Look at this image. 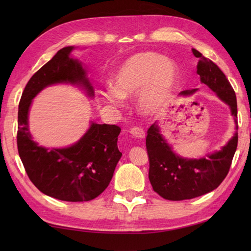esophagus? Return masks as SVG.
Returning <instances> with one entry per match:
<instances>
[{
  "label": "esophagus",
  "mask_w": 251,
  "mask_h": 251,
  "mask_svg": "<svg viewBox=\"0 0 251 251\" xmlns=\"http://www.w3.org/2000/svg\"><path fill=\"white\" fill-rule=\"evenodd\" d=\"M129 132L135 138H138V139H143V138L146 137L145 131H143V129L140 128V127H132Z\"/></svg>",
  "instance_id": "34e87169"
}]
</instances>
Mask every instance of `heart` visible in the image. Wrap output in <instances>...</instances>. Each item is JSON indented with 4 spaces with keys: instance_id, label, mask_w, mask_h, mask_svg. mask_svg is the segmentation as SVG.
I'll return each instance as SVG.
<instances>
[{
    "instance_id": "obj_1",
    "label": "heart",
    "mask_w": 251,
    "mask_h": 251,
    "mask_svg": "<svg viewBox=\"0 0 251 251\" xmlns=\"http://www.w3.org/2000/svg\"><path fill=\"white\" fill-rule=\"evenodd\" d=\"M180 82L177 66L154 51L130 56L117 67L111 76V86L102 93V100L117 106L122 99L138 96V108L142 114L153 115L167 105Z\"/></svg>"
}]
</instances>
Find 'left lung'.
I'll list each match as a JSON object with an SVG mask.
<instances>
[{"label":"left lung","mask_w":251,"mask_h":251,"mask_svg":"<svg viewBox=\"0 0 251 251\" xmlns=\"http://www.w3.org/2000/svg\"><path fill=\"white\" fill-rule=\"evenodd\" d=\"M199 58L197 74L201 83L209 87L223 102L230 106L235 122V132L221 150L201 158H188L176 154L165 139L156 122L149 128L146 140L150 169L149 179L153 190L169 201L191 200L214 191L220 185L231 167L237 148V102L235 92L225 73L199 50H192ZM199 88L183 90L179 95L191 96Z\"/></svg>","instance_id":"8db88e82"}]
</instances>
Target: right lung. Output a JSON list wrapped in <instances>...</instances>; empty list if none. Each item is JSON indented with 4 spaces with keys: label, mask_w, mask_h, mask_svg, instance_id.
Segmentation results:
<instances>
[{
    "label": "right lung",
    "mask_w": 251,
    "mask_h": 251,
    "mask_svg": "<svg viewBox=\"0 0 251 251\" xmlns=\"http://www.w3.org/2000/svg\"><path fill=\"white\" fill-rule=\"evenodd\" d=\"M73 50L67 46L58 50L25 85L18 108L17 147L26 175L42 193L66 201H88L102 193L113 177L122 156L117 148L120 127L92 122L81 139L66 148L42 147L29 129L32 100L50 85H76L94 97L86 68L71 56Z\"/></svg>",
    "instance_id": "obj_1"
}]
</instances>
